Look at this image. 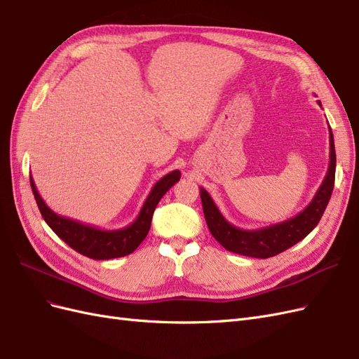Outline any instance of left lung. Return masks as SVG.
<instances>
[{"label": "left lung", "instance_id": "left-lung-1", "mask_svg": "<svg viewBox=\"0 0 359 359\" xmlns=\"http://www.w3.org/2000/svg\"><path fill=\"white\" fill-rule=\"evenodd\" d=\"M320 104V102H318ZM335 180V147L334 136L330 127V165L327 175H325L320 187L318 189L311 202L298 212L295 217L281 223L260 227L255 231H244L227 222L220 210L217 208L210 193L201 187V199L206 224L212 236L219 241L227 252L243 255L248 257L266 259L273 257L285 250L295 245L304 240L314 227L325 212V208L331 199Z\"/></svg>", "mask_w": 359, "mask_h": 359}]
</instances>
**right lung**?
Returning <instances> with one entry per match:
<instances>
[{
    "mask_svg": "<svg viewBox=\"0 0 359 359\" xmlns=\"http://www.w3.org/2000/svg\"><path fill=\"white\" fill-rule=\"evenodd\" d=\"M180 178L181 172L177 169L158 180L154 184V187L151 189L136 220L126 227H121V229L114 231L100 229V227H95L93 224H86L53 212L46 202L41 199L31 175L29 182L39 210L50 229L78 253L95 260H107L133 253L139 244L145 240L157 203L172 186H175V182H178Z\"/></svg>",
    "mask_w": 359,
    "mask_h": 359,
    "instance_id": "add662e5",
    "label": "right lung"
}]
</instances>
